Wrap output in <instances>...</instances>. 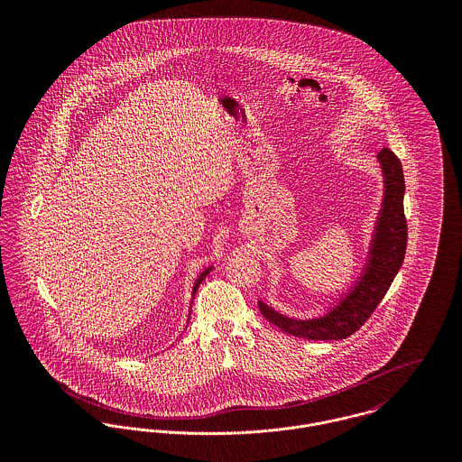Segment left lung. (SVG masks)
Here are the masks:
<instances>
[{"mask_svg":"<svg viewBox=\"0 0 462 462\" xmlns=\"http://www.w3.org/2000/svg\"><path fill=\"white\" fill-rule=\"evenodd\" d=\"M377 160L383 171L384 194L361 275L324 315L315 319H293L260 300V311L270 324L304 339H345L370 319L390 290L403 263L407 245V220L403 215L405 183L402 163L393 151L384 147Z\"/></svg>","mask_w":462,"mask_h":462,"instance_id":"8db88e82","label":"left lung"}]
</instances>
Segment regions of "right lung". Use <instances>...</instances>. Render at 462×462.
Masks as SVG:
<instances>
[{
	"instance_id": "obj_1",
	"label": "right lung",
	"mask_w": 462,
	"mask_h": 462,
	"mask_svg": "<svg viewBox=\"0 0 462 462\" xmlns=\"http://www.w3.org/2000/svg\"><path fill=\"white\" fill-rule=\"evenodd\" d=\"M211 268H213V266H208V268H204V270L199 273L198 279H196V282H194V288H192V304H194V297H196V293H198L199 284H200V282L204 281V277L211 272ZM189 320H190V313H189Z\"/></svg>"
}]
</instances>
